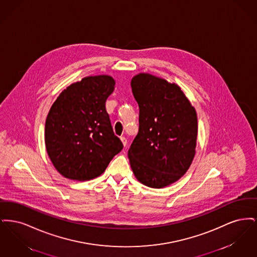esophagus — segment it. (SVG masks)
<instances>
[{"mask_svg":"<svg viewBox=\"0 0 257 257\" xmlns=\"http://www.w3.org/2000/svg\"><path fill=\"white\" fill-rule=\"evenodd\" d=\"M120 140H121V142H122L123 146H124V147H126V146H127V140H126V138L121 137V138H120Z\"/></svg>","mask_w":257,"mask_h":257,"instance_id":"1","label":"esophagus"}]
</instances>
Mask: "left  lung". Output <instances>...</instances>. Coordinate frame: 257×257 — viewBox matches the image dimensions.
Instances as JSON below:
<instances>
[{"instance_id":"left-lung-1","label":"left lung","mask_w":257,"mask_h":257,"mask_svg":"<svg viewBox=\"0 0 257 257\" xmlns=\"http://www.w3.org/2000/svg\"><path fill=\"white\" fill-rule=\"evenodd\" d=\"M139 104V133L128 150L136 178L161 189L180 179L196 154L197 116L180 86L151 74L131 81Z\"/></svg>"}]
</instances>
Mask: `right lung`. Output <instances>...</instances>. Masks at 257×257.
<instances>
[{"label": "right lung", "instance_id": "1", "mask_svg": "<svg viewBox=\"0 0 257 257\" xmlns=\"http://www.w3.org/2000/svg\"><path fill=\"white\" fill-rule=\"evenodd\" d=\"M114 85L109 75L88 76L67 86L52 105L45 122V147L65 178L93 179L122 150L105 107Z\"/></svg>", "mask_w": 257, "mask_h": 257}]
</instances>
